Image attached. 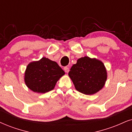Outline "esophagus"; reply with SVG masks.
Masks as SVG:
<instances>
[{
    "mask_svg": "<svg viewBox=\"0 0 132 132\" xmlns=\"http://www.w3.org/2000/svg\"><path fill=\"white\" fill-rule=\"evenodd\" d=\"M64 71L66 72V73H68V72L69 71V68H68V67H64Z\"/></svg>",
    "mask_w": 132,
    "mask_h": 132,
    "instance_id": "1",
    "label": "esophagus"
}]
</instances>
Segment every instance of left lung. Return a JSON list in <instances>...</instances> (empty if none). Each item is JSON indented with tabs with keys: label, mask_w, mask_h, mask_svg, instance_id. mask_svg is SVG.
<instances>
[{
	"label": "left lung",
	"mask_w": 132,
	"mask_h": 132,
	"mask_svg": "<svg viewBox=\"0 0 132 132\" xmlns=\"http://www.w3.org/2000/svg\"><path fill=\"white\" fill-rule=\"evenodd\" d=\"M69 76L78 91L85 94H93L104 86L107 75L104 64L97 59L88 56L79 58L72 66Z\"/></svg>",
	"instance_id": "obj_1"
}]
</instances>
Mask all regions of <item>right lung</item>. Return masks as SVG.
Returning a JSON list of instances; mask_svg holds the SVG:
<instances>
[{
  "mask_svg": "<svg viewBox=\"0 0 132 132\" xmlns=\"http://www.w3.org/2000/svg\"><path fill=\"white\" fill-rule=\"evenodd\" d=\"M64 72L55 61L43 57L39 61L31 62L25 72V82L33 91L45 93L51 91Z\"/></svg>",
  "mask_w": 132,
  "mask_h": 132,
  "instance_id": "1",
  "label": "right lung"
}]
</instances>
